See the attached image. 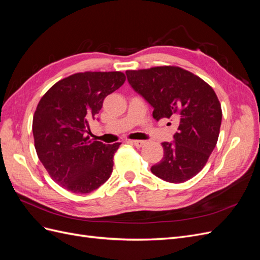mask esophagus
I'll return each mask as SVG.
<instances>
[{
  "label": "esophagus",
  "mask_w": 260,
  "mask_h": 260,
  "mask_svg": "<svg viewBox=\"0 0 260 260\" xmlns=\"http://www.w3.org/2000/svg\"><path fill=\"white\" fill-rule=\"evenodd\" d=\"M130 143H132L133 145L137 146V147H141V146H143V145L145 144V141H141V140H132V141H130Z\"/></svg>",
  "instance_id": "obj_1"
}]
</instances>
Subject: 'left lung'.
<instances>
[{
	"label": "left lung",
	"instance_id": "left-lung-1",
	"mask_svg": "<svg viewBox=\"0 0 260 260\" xmlns=\"http://www.w3.org/2000/svg\"><path fill=\"white\" fill-rule=\"evenodd\" d=\"M128 81L154 107L156 120L178 122L175 142H162V159L151 168L170 183H182L205 167L217 144L221 105L214 89L199 76L178 66L127 70Z\"/></svg>",
	"mask_w": 260,
	"mask_h": 260
}]
</instances>
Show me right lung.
<instances>
[{
  "label": "right lung",
  "mask_w": 260,
  "mask_h": 260,
  "mask_svg": "<svg viewBox=\"0 0 260 260\" xmlns=\"http://www.w3.org/2000/svg\"><path fill=\"white\" fill-rule=\"evenodd\" d=\"M124 81L121 72L77 73L55 83L39 102L32 121L37 155L67 191L90 193L111 177L121 143L105 145L86 132L105 98Z\"/></svg>",
  "instance_id": "right-lung-1"
}]
</instances>
